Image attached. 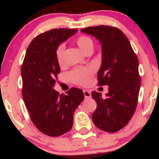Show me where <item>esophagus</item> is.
Wrapping results in <instances>:
<instances>
[{"mask_svg":"<svg viewBox=\"0 0 159 159\" xmlns=\"http://www.w3.org/2000/svg\"><path fill=\"white\" fill-rule=\"evenodd\" d=\"M84 95L85 98H89L91 97V93L89 90H84Z\"/></svg>","mask_w":159,"mask_h":159,"instance_id":"34e87169","label":"esophagus"}]
</instances>
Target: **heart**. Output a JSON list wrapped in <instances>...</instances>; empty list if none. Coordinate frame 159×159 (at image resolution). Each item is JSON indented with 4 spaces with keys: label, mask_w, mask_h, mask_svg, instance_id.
<instances>
[{
    "label": "heart",
    "mask_w": 159,
    "mask_h": 159,
    "mask_svg": "<svg viewBox=\"0 0 159 159\" xmlns=\"http://www.w3.org/2000/svg\"><path fill=\"white\" fill-rule=\"evenodd\" d=\"M75 43L80 49L85 54L93 50V41L88 36L81 35L78 36L75 39ZM64 52L65 45L63 44L58 45L55 51L57 61L60 66H62L64 63ZM93 72L94 69L92 67L76 68L69 72V78L72 83L75 84L84 86L88 84Z\"/></svg>",
    "instance_id": "obj_1"
}]
</instances>
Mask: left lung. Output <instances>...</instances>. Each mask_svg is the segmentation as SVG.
Listing matches in <instances>:
<instances>
[{
	"instance_id": "left-lung-1",
	"label": "left lung",
	"mask_w": 159,
	"mask_h": 159,
	"mask_svg": "<svg viewBox=\"0 0 159 159\" xmlns=\"http://www.w3.org/2000/svg\"><path fill=\"white\" fill-rule=\"evenodd\" d=\"M100 41L102 63L98 72V85L108 86L103 98L91 93L97 103L92 115L96 126L107 132H116L129 123L134 114L140 86L138 60L129 39L119 28L107 25L81 30Z\"/></svg>"
}]
</instances>
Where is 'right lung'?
Segmentation results:
<instances>
[{
  "label": "right lung",
  "mask_w": 159,
  "mask_h": 159,
  "mask_svg": "<svg viewBox=\"0 0 159 159\" xmlns=\"http://www.w3.org/2000/svg\"><path fill=\"white\" fill-rule=\"evenodd\" d=\"M77 31L58 28L39 34L29 45L21 66L22 96L30 120L40 132L51 137L72 129L75 111L84 98L83 91L75 87L61 95L54 90L61 72L55 51Z\"/></svg>",
  "instance_id": "right-lung-1"
}]
</instances>
